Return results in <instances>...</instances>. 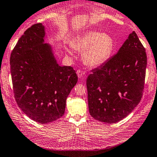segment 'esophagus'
<instances>
[{"instance_id": "1", "label": "esophagus", "mask_w": 157, "mask_h": 157, "mask_svg": "<svg viewBox=\"0 0 157 157\" xmlns=\"http://www.w3.org/2000/svg\"><path fill=\"white\" fill-rule=\"evenodd\" d=\"M76 73H77V75H78V78H82V76H83V73H82V70H77Z\"/></svg>"}]
</instances>
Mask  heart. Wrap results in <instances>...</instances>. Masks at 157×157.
<instances>
[{
  "label": "heart",
  "mask_w": 157,
  "mask_h": 157,
  "mask_svg": "<svg viewBox=\"0 0 157 157\" xmlns=\"http://www.w3.org/2000/svg\"><path fill=\"white\" fill-rule=\"evenodd\" d=\"M71 46L75 51L82 52L85 65L97 67L104 63L112 55L114 40L107 33L88 31L72 40Z\"/></svg>",
  "instance_id": "obj_1"
}]
</instances>
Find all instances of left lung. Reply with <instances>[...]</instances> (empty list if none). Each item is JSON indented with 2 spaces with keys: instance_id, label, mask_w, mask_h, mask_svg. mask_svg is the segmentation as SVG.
Returning <instances> with one entry per match:
<instances>
[{
  "instance_id": "left-lung-1",
  "label": "left lung",
  "mask_w": 157,
  "mask_h": 157,
  "mask_svg": "<svg viewBox=\"0 0 157 157\" xmlns=\"http://www.w3.org/2000/svg\"><path fill=\"white\" fill-rule=\"evenodd\" d=\"M146 67L145 48L132 31L117 53L87 77L90 115L108 124L125 118L142 97Z\"/></svg>"
}]
</instances>
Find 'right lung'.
<instances>
[{
    "label": "right lung",
    "instance_id": "add662e5",
    "mask_svg": "<svg viewBox=\"0 0 157 157\" xmlns=\"http://www.w3.org/2000/svg\"><path fill=\"white\" fill-rule=\"evenodd\" d=\"M45 28L32 25L18 40L10 56L15 99L28 117L39 124L64 114L66 100L78 82L72 67L59 66L52 45L45 43Z\"/></svg>",
    "mask_w": 157,
    "mask_h": 157
}]
</instances>
